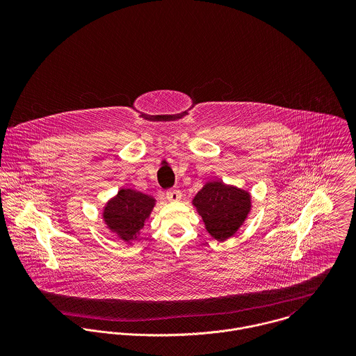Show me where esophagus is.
<instances>
[{"label": "esophagus", "instance_id": "34e87169", "mask_svg": "<svg viewBox=\"0 0 356 356\" xmlns=\"http://www.w3.org/2000/svg\"><path fill=\"white\" fill-rule=\"evenodd\" d=\"M165 197L170 202H179L182 197V193L179 189H170L165 192Z\"/></svg>", "mask_w": 356, "mask_h": 356}]
</instances>
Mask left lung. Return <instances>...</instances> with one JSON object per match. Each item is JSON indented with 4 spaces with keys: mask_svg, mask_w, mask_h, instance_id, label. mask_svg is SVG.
Wrapping results in <instances>:
<instances>
[{
    "mask_svg": "<svg viewBox=\"0 0 356 356\" xmlns=\"http://www.w3.org/2000/svg\"><path fill=\"white\" fill-rule=\"evenodd\" d=\"M209 234L215 240L233 236L245 220L251 200L248 193L226 186L223 182H208L193 199Z\"/></svg>",
    "mask_w": 356,
    "mask_h": 356,
    "instance_id": "8db88e82",
    "label": "left lung"
}]
</instances>
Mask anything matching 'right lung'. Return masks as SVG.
<instances>
[{
  "label": "right lung",
  "instance_id": "add662e5",
  "mask_svg": "<svg viewBox=\"0 0 356 356\" xmlns=\"http://www.w3.org/2000/svg\"><path fill=\"white\" fill-rule=\"evenodd\" d=\"M154 200L131 189H122L105 207L104 219L111 230L120 238L130 240L144 227L145 219L152 211Z\"/></svg>",
  "mask_w": 356,
  "mask_h": 356
}]
</instances>
